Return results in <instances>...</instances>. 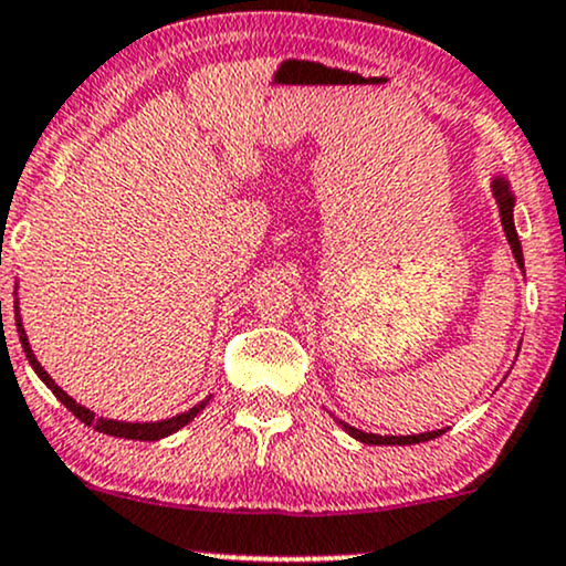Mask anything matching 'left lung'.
I'll return each instance as SVG.
<instances>
[{"mask_svg": "<svg viewBox=\"0 0 566 566\" xmlns=\"http://www.w3.org/2000/svg\"><path fill=\"white\" fill-rule=\"evenodd\" d=\"M493 197H495V202H499L501 223H503V231H506L509 244H512L516 265L524 269L522 244H520V237H516V229H514V195H512V187H509V181L503 179V176H495L493 179ZM339 424H343V430L348 432L350 438H356L358 442H366V446H417V442L440 438V434L446 432V430H434V432H421V434H374V432L356 430V427L345 424V421H339Z\"/></svg>", "mask_w": 566, "mask_h": 566, "instance_id": "8db88e82", "label": "left lung"}]
</instances>
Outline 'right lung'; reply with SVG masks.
Returning a JSON list of instances; mask_svg holds the SVG:
<instances>
[{"instance_id":"1","label":"right lung","mask_w":566,"mask_h":566,"mask_svg":"<svg viewBox=\"0 0 566 566\" xmlns=\"http://www.w3.org/2000/svg\"><path fill=\"white\" fill-rule=\"evenodd\" d=\"M18 295V292H15ZM15 326H18V335H20V345H23V353L25 358H29V364L33 366V371L39 374V379L50 387V390L57 395V400L63 403L67 411H73V417L84 421V424L94 427L97 432H105V434H113V438H126V440H160V438H168V434H174L176 430H181V427H187L189 421H192L197 413L202 411V408L208 406L206 398L202 403H197L195 408H189V411L179 413V417H171V419H163V421H115V419H102V417H94V411H88L81 403L67 395L63 387L54 385V379L50 374L44 371V366L39 364L36 356H33L31 345H29V337H25V329H23V322H20V311H18V297H15Z\"/></svg>"}]
</instances>
